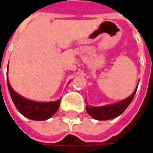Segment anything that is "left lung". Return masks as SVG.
Segmentation results:
<instances>
[{"instance_id": "8db88e82", "label": "left lung", "mask_w": 153, "mask_h": 153, "mask_svg": "<svg viewBox=\"0 0 153 153\" xmlns=\"http://www.w3.org/2000/svg\"><path fill=\"white\" fill-rule=\"evenodd\" d=\"M138 85V83H137ZM137 89L134 91L129 97H127L125 100H122L118 103L116 104H109V105H104V106H86V111L93 118L97 120H109L112 119L119 115H121L126 108L129 106V104L131 103V101L134 98V96L136 94Z\"/></svg>"}]
</instances>
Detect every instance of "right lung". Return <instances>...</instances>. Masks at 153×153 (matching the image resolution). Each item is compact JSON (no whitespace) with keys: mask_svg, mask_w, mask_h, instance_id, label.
Returning <instances> with one entry per match:
<instances>
[{"mask_svg":"<svg viewBox=\"0 0 153 153\" xmlns=\"http://www.w3.org/2000/svg\"><path fill=\"white\" fill-rule=\"evenodd\" d=\"M7 87L18 111L29 119L37 121L49 119L59 109L61 99L55 102H35L26 99L16 92L10 86L8 81Z\"/></svg>","mask_w":153,"mask_h":153,"instance_id":"obj_1","label":"right lung"}]
</instances>
